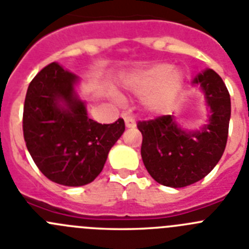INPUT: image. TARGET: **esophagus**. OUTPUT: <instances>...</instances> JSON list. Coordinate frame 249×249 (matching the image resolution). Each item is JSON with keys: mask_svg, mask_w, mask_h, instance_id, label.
Here are the masks:
<instances>
[{"mask_svg": "<svg viewBox=\"0 0 249 249\" xmlns=\"http://www.w3.org/2000/svg\"><path fill=\"white\" fill-rule=\"evenodd\" d=\"M123 118H124L125 125H126V127H129V129H130V127H135L136 126V123H135V120H134V118L130 117L127 113L123 114Z\"/></svg>", "mask_w": 249, "mask_h": 249, "instance_id": "1", "label": "esophagus"}]
</instances>
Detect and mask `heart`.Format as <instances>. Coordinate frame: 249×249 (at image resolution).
Returning <instances> with one entry per match:
<instances>
[{
  "label": "heart",
  "mask_w": 249,
  "mask_h": 249,
  "mask_svg": "<svg viewBox=\"0 0 249 249\" xmlns=\"http://www.w3.org/2000/svg\"><path fill=\"white\" fill-rule=\"evenodd\" d=\"M126 87L136 96H146V107L164 113L177 101L184 86L183 73L167 64H156L126 78Z\"/></svg>",
  "instance_id": "1"
}]
</instances>
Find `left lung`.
I'll list each match as a JSON object with an SVG mask.
<instances>
[{"label":"left lung","instance_id":"1","mask_svg":"<svg viewBox=\"0 0 249 249\" xmlns=\"http://www.w3.org/2000/svg\"><path fill=\"white\" fill-rule=\"evenodd\" d=\"M193 83L200 86L209 108L208 123L200 129H182L174 115L138 123L143 164L151 177L166 187L183 188L203 179L226 147L231 99L224 81L206 69Z\"/></svg>","mask_w":249,"mask_h":249}]
</instances>
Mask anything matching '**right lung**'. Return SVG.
<instances>
[{"label":"right lung","instance_id":"1","mask_svg":"<svg viewBox=\"0 0 249 249\" xmlns=\"http://www.w3.org/2000/svg\"><path fill=\"white\" fill-rule=\"evenodd\" d=\"M78 76L57 62L29 83L23 110V135L30 156L51 182L81 187L98 177L114 143L125 130L123 119L99 124L89 119L76 93Z\"/></svg>","mask_w":249,"mask_h":249}]
</instances>
